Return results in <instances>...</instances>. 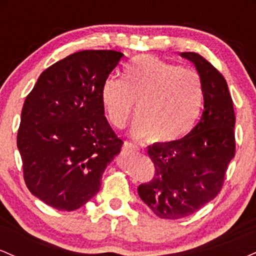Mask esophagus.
Segmentation results:
<instances>
[{"label": "esophagus", "mask_w": 256, "mask_h": 256, "mask_svg": "<svg viewBox=\"0 0 256 256\" xmlns=\"http://www.w3.org/2000/svg\"><path fill=\"white\" fill-rule=\"evenodd\" d=\"M124 148L128 149V150H130V152H138V150H140V148H138L137 146L132 144V143H130V142H125L124 143Z\"/></svg>", "instance_id": "obj_1"}]
</instances>
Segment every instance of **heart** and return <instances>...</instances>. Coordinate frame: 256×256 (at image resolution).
<instances>
[{"mask_svg":"<svg viewBox=\"0 0 256 256\" xmlns=\"http://www.w3.org/2000/svg\"><path fill=\"white\" fill-rule=\"evenodd\" d=\"M100 96L114 128H124L136 104L132 136L172 143L189 134L198 122L204 104V84L192 70L140 55L125 64L122 79H104Z\"/></svg>","mask_w":256,"mask_h":256,"instance_id":"1","label":"heart"}]
</instances>
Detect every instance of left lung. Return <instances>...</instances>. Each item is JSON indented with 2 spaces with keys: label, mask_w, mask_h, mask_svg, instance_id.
Listing matches in <instances>:
<instances>
[{
  "label": "left lung",
  "mask_w": 256,
  "mask_h": 256,
  "mask_svg": "<svg viewBox=\"0 0 256 256\" xmlns=\"http://www.w3.org/2000/svg\"><path fill=\"white\" fill-rule=\"evenodd\" d=\"M180 55L195 64L202 79L204 113L185 137L148 146L155 174L138 186V195L162 219L185 218L212 201L236 152V116L225 78L200 54Z\"/></svg>",
  "instance_id": "left-lung-1"
}]
</instances>
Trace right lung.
Masks as SVG:
<instances>
[{
  "label": "right lung",
  "mask_w": 256,
  "mask_h": 256,
  "mask_svg": "<svg viewBox=\"0 0 256 256\" xmlns=\"http://www.w3.org/2000/svg\"><path fill=\"white\" fill-rule=\"evenodd\" d=\"M122 54L83 50L42 72L26 98L16 144L26 186L58 210H78L101 188L124 144L101 104V85Z\"/></svg>",
  "instance_id": "obj_1"
}]
</instances>
